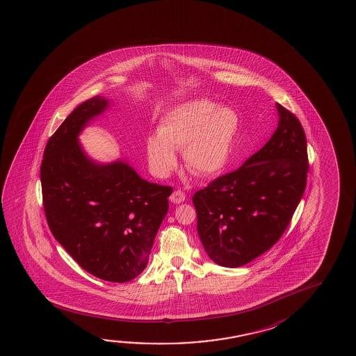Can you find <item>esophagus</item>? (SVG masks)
Here are the masks:
<instances>
[{"label": "esophagus", "mask_w": 356, "mask_h": 356, "mask_svg": "<svg viewBox=\"0 0 356 356\" xmlns=\"http://www.w3.org/2000/svg\"><path fill=\"white\" fill-rule=\"evenodd\" d=\"M186 200V195L180 191V190H176L174 193H171V196H170V201L172 202V204H179L181 202H184Z\"/></svg>", "instance_id": "esophagus-1"}]
</instances>
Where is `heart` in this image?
<instances>
[{
	"instance_id": "1",
	"label": "heart",
	"mask_w": 356,
	"mask_h": 356,
	"mask_svg": "<svg viewBox=\"0 0 356 356\" xmlns=\"http://www.w3.org/2000/svg\"><path fill=\"white\" fill-rule=\"evenodd\" d=\"M239 130L238 114L229 106L207 99L184 102L160 120L158 134L146 140L152 172L166 177L177 163L175 150H184L187 168L212 176L227 166Z\"/></svg>"
}]
</instances>
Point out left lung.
<instances>
[{
    "label": "left lung",
    "mask_w": 356,
    "mask_h": 356,
    "mask_svg": "<svg viewBox=\"0 0 356 356\" xmlns=\"http://www.w3.org/2000/svg\"><path fill=\"white\" fill-rule=\"evenodd\" d=\"M278 127L239 169L193 195L204 251L222 267L237 268L268 251L289 225L308 172L307 139L282 105Z\"/></svg>",
    "instance_id": "obj_1"
}]
</instances>
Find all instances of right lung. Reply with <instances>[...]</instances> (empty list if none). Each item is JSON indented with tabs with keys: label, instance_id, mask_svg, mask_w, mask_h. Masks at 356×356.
Returning a JSON list of instances; mask_svg holds the SVG:
<instances>
[{
	"label": "right lung",
	"instance_id": "1",
	"mask_svg": "<svg viewBox=\"0 0 356 356\" xmlns=\"http://www.w3.org/2000/svg\"><path fill=\"white\" fill-rule=\"evenodd\" d=\"M113 102L78 105L48 140L41 165L43 207L54 238L83 269L124 283L145 269L172 188L141 179L127 159L100 163L79 135Z\"/></svg>",
	"mask_w": 356,
	"mask_h": 356
}]
</instances>
